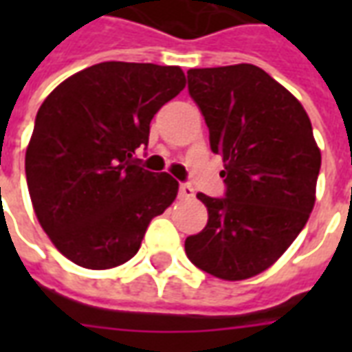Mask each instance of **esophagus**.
<instances>
[{"instance_id": "obj_1", "label": "esophagus", "mask_w": 352, "mask_h": 352, "mask_svg": "<svg viewBox=\"0 0 352 352\" xmlns=\"http://www.w3.org/2000/svg\"><path fill=\"white\" fill-rule=\"evenodd\" d=\"M179 194L181 198H194V188L188 183H183L179 186Z\"/></svg>"}]
</instances>
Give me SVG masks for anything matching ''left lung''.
<instances>
[{
  "mask_svg": "<svg viewBox=\"0 0 352 352\" xmlns=\"http://www.w3.org/2000/svg\"><path fill=\"white\" fill-rule=\"evenodd\" d=\"M188 94L221 154L226 194H198L207 226L186 237L194 265L243 280L275 264L315 206L320 169L311 120L287 88L252 64L188 69Z\"/></svg>",
  "mask_w": 352,
  "mask_h": 352,
  "instance_id": "obj_1",
  "label": "left lung"
}]
</instances>
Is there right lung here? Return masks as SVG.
<instances>
[{"label":"right lung","instance_id":"obj_1","mask_svg":"<svg viewBox=\"0 0 352 352\" xmlns=\"http://www.w3.org/2000/svg\"><path fill=\"white\" fill-rule=\"evenodd\" d=\"M186 85L177 65L103 62L58 85L35 116L26 181L58 251L88 270L128 262L177 198L168 173L139 166L151 120Z\"/></svg>","mask_w":352,"mask_h":352}]
</instances>
